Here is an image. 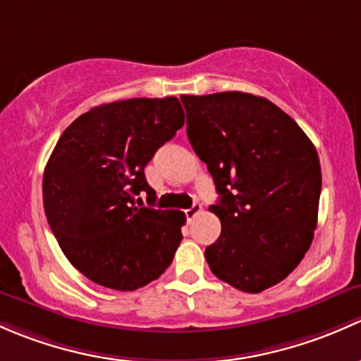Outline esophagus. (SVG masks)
Here are the masks:
<instances>
[{
	"label": "esophagus",
	"instance_id": "34e87169",
	"mask_svg": "<svg viewBox=\"0 0 361 361\" xmlns=\"http://www.w3.org/2000/svg\"><path fill=\"white\" fill-rule=\"evenodd\" d=\"M200 212H202V205H200V203H195L191 208H188V210H185V217H188V221H192V219H195Z\"/></svg>",
	"mask_w": 361,
	"mask_h": 361
}]
</instances>
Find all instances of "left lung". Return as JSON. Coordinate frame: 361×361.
<instances>
[{"mask_svg": "<svg viewBox=\"0 0 361 361\" xmlns=\"http://www.w3.org/2000/svg\"><path fill=\"white\" fill-rule=\"evenodd\" d=\"M188 137L214 179L222 226L212 273L259 293L288 276L313 241L322 169L310 137L271 100L243 92L182 95Z\"/></svg>", "mask_w": 361, "mask_h": 361, "instance_id": "left-lung-1", "label": "left lung"}]
</instances>
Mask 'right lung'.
Wrapping results in <instances>:
<instances>
[{
	"instance_id": "right-lung-1",
	"label": "right lung",
	"mask_w": 361,
	"mask_h": 361,
	"mask_svg": "<svg viewBox=\"0 0 361 361\" xmlns=\"http://www.w3.org/2000/svg\"><path fill=\"white\" fill-rule=\"evenodd\" d=\"M182 125L179 99H126L81 114L61 135L44 166L43 207L64 255L88 280L137 290L170 266L185 215L153 207L144 169Z\"/></svg>"
}]
</instances>
